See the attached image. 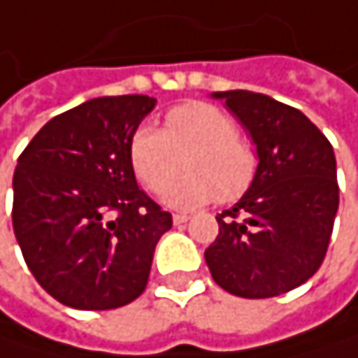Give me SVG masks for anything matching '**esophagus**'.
<instances>
[{
  "label": "esophagus",
  "mask_w": 358,
  "mask_h": 358,
  "mask_svg": "<svg viewBox=\"0 0 358 358\" xmlns=\"http://www.w3.org/2000/svg\"><path fill=\"white\" fill-rule=\"evenodd\" d=\"M187 220H189L187 214H173V224H182V222H187Z\"/></svg>",
  "instance_id": "esophagus-1"
}]
</instances>
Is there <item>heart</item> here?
Listing matches in <instances>:
<instances>
[{"instance_id":"obj_1","label":"heart","mask_w":358,"mask_h":358,"mask_svg":"<svg viewBox=\"0 0 358 358\" xmlns=\"http://www.w3.org/2000/svg\"><path fill=\"white\" fill-rule=\"evenodd\" d=\"M238 134V122L224 110L203 101L182 103L165 114V129L138 127L129 146L131 165L150 193H165L185 158L191 173L167 195L176 208L236 201L252 187L259 167L255 148Z\"/></svg>"}]
</instances>
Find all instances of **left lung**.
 I'll return each instance as SVG.
<instances>
[{
    "instance_id": "left-lung-1",
    "label": "left lung",
    "mask_w": 358,
    "mask_h": 358,
    "mask_svg": "<svg viewBox=\"0 0 358 358\" xmlns=\"http://www.w3.org/2000/svg\"><path fill=\"white\" fill-rule=\"evenodd\" d=\"M216 97L250 131L259 167L246 195L216 216L218 236L206 263L231 295L289 293L318 271L334 234L340 206L334 146L303 112L263 93Z\"/></svg>"
}]
</instances>
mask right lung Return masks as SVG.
<instances>
[{"mask_svg":"<svg viewBox=\"0 0 358 358\" xmlns=\"http://www.w3.org/2000/svg\"><path fill=\"white\" fill-rule=\"evenodd\" d=\"M155 97H97L48 120L18 157L12 227L38 285L76 310L136 301L171 229L136 182L131 138Z\"/></svg>","mask_w":358,"mask_h":358,"instance_id":"obj_1","label":"right lung"}]
</instances>
